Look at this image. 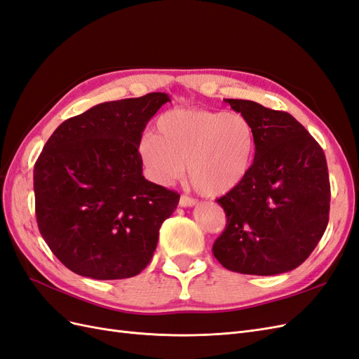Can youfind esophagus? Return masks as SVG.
<instances>
[{"label": "esophagus", "mask_w": 359, "mask_h": 359, "mask_svg": "<svg viewBox=\"0 0 359 359\" xmlns=\"http://www.w3.org/2000/svg\"><path fill=\"white\" fill-rule=\"evenodd\" d=\"M179 204L182 208H192V206H196V204H197V200H194V198L187 197V196H182L180 200H179Z\"/></svg>", "instance_id": "1"}]
</instances>
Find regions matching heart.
Returning a JSON list of instances; mask_svg holds the SVG:
<instances>
[{
  "label": "heart",
  "instance_id": "1",
  "mask_svg": "<svg viewBox=\"0 0 359 359\" xmlns=\"http://www.w3.org/2000/svg\"><path fill=\"white\" fill-rule=\"evenodd\" d=\"M255 129L239 112L171 109L144 132L138 153L149 177L171 185L187 171L192 185L206 197H222L247 180L254 165Z\"/></svg>",
  "mask_w": 359,
  "mask_h": 359
}]
</instances>
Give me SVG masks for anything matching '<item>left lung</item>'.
Here are the masks:
<instances>
[{"label":"left lung","mask_w":359,"mask_h":359,"mask_svg":"<svg viewBox=\"0 0 359 359\" xmlns=\"http://www.w3.org/2000/svg\"><path fill=\"white\" fill-rule=\"evenodd\" d=\"M224 100L252 123L257 147L247 180L217 200L227 225L213 255L239 273L293 271L313 252L330 219L325 153L289 112L252 100Z\"/></svg>","instance_id":"obj_1"}]
</instances>
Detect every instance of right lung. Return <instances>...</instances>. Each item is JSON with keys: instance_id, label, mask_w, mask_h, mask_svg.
<instances>
[{"instance_id": "obj_1", "label": "right lung", "mask_w": 359, "mask_h": 359, "mask_svg": "<svg viewBox=\"0 0 359 359\" xmlns=\"http://www.w3.org/2000/svg\"><path fill=\"white\" fill-rule=\"evenodd\" d=\"M167 93L104 102L54 130L34 165L36 218L55 257L93 280L138 275L180 196L142 176L138 141Z\"/></svg>"}]
</instances>
